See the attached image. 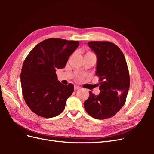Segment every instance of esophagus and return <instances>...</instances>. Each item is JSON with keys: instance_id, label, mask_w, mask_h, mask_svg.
Listing matches in <instances>:
<instances>
[{"instance_id": "esophagus-1", "label": "esophagus", "mask_w": 154, "mask_h": 154, "mask_svg": "<svg viewBox=\"0 0 154 154\" xmlns=\"http://www.w3.org/2000/svg\"><path fill=\"white\" fill-rule=\"evenodd\" d=\"M79 88H80V87H79L78 85H74V90L76 91V90L79 89Z\"/></svg>"}]
</instances>
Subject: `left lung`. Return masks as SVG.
<instances>
[{"label": "left lung", "instance_id": "8db88e82", "mask_svg": "<svg viewBox=\"0 0 154 154\" xmlns=\"http://www.w3.org/2000/svg\"><path fill=\"white\" fill-rule=\"evenodd\" d=\"M88 45L97 57L95 75L100 78V94L91 91L84 102L87 112L98 119L114 116L124 105L130 87V77L124 54L110 42L92 41Z\"/></svg>", "mask_w": 154, "mask_h": 154}]
</instances>
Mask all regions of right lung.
I'll return each instance as SVG.
<instances>
[{"instance_id":"right-lung-1","label":"right lung","mask_w":154,"mask_h":154,"mask_svg":"<svg viewBox=\"0 0 154 154\" xmlns=\"http://www.w3.org/2000/svg\"><path fill=\"white\" fill-rule=\"evenodd\" d=\"M79 44L78 41L46 39L37 44L25 59L20 74L22 94L36 114L50 118L64 110L74 85L60 83L56 71L65 67Z\"/></svg>"}]
</instances>
